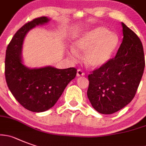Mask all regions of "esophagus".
<instances>
[{"label":"esophagus","mask_w":146,"mask_h":146,"mask_svg":"<svg viewBox=\"0 0 146 146\" xmlns=\"http://www.w3.org/2000/svg\"><path fill=\"white\" fill-rule=\"evenodd\" d=\"M85 75V73L82 72V70H80V69H78L77 72V77H82V76Z\"/></svg>","instance_id":"34e87169"}]
</instances>
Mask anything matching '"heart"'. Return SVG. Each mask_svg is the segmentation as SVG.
I'll list each match as a JSON object with an SVG mask.
<instances>
[{"label":"heart","mask_w":146,"mask_h":146,"mask_svg":"<svg viewBox=\"0 0 146 146\" xmlns=\"http://www.w3.org/2000/svg\"><path fill=\"white\" fill-rule=\"evenodd\" d=\"M119 37L106 27L98 26L85 32L74 40L69 53L77 56V52L85 53L84 61L88 68L99 69L111 59L119 45Z\"/></svg>","instance_id":"heart-1"}]
</instances>
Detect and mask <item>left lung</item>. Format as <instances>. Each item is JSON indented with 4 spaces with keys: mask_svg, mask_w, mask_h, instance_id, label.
<instances>
[{
    "mask_svg": "<svg viewBox=\"0 0 146 146\" xmlns=\"http://www.w3.org/2000/svg\"><path fill=\"white\" fill-rule=\"evenodd\" d=\"M121 27L123 39L116 56L88 75V99L104 114L118 111L132 101L145 68L140 38L123 22Z\"/></svg>",
    "mask_w": 146,
    "mask_h": 146,
    "instance_id": "left-lung-1",
    "label": "left lung"
}]
</instances>
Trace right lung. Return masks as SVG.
<instances>
[{"label":"right lung","instance_id":"obj_1","mask_svg":"<svg viewBox=\"0 0 146 146\" xmlns=\"http://www.w3.org/2000/svg\"><path fill=\"white\" fill-rule=\"evenodd\" d=\"M50 19H35L20 28L7 47L5 75L11 93L24 108L33 112H43L53 106L64 89L77 74V69H58L51 66L29 68L22 58L23 42L29 30L48 23Z\"/></svg>","mask_w":146,"mask_h":146}]
</instances>
